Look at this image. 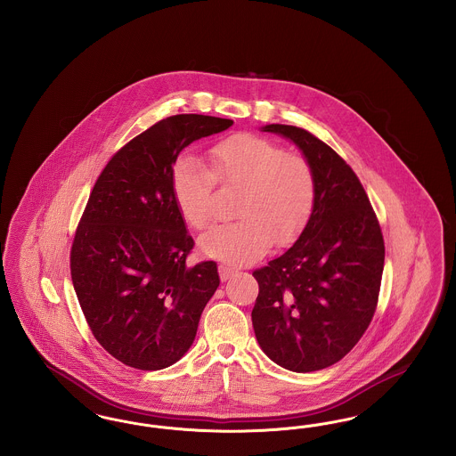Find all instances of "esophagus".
<instances>
[{"label":"esophagus","mask_w":456,"mask_h":456,"mask_svg":"<svg viewBox=\"0 0 456 456\" xmlns=\"http://www.w3.org/2000/svg\"><path fill=\"white\" fill-rule=\"evenodd\" d=\"M218 273H220V279L225 282V281H229L234 273H238V270H236L232 265H220V266H218Z\"/></svg>","instance_id":"esophagus-1"}]
</instances>
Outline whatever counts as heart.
<instances>
[{
    "label": "heart",
    "mask_w": 456,
    "mask_h": 456,
    "mask_svg": "<svg viewBox=\"0 0 456 456\" xmlns=\"http://www.w3.org/2000/svg\"><path fill=\"white\" fill-rule=\"evenodd\" d=\"M216 183L240 190L238 220L205 232L201 249L216 258L246 263L275 240L283 246L304 231L316 205V175L303 155L285 152L275 142L238 134L208 152V167L190 153L175 159L171 191L183 220L196 231L214 218Z\"/></svg>",
    "instance_id": "b5f03b06"
}]
</instances>
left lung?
Instances as JSON below:
<instances>
[{
	"label": "left lung",
	"instance_id": "1",
	"mask_svg": "<svg viewBox=\"0 0 456 456\" xmlns=\"http://www.w3.org/2000/svg\"><path fill=\"white\" fill-rule=\"evenodd\" d=\"M290 138L316 175V205L282 256L256 268L251 313L256 340L294 372L328 368L361 340L374 316L385 240L368 193L347 162L313 133L268 125Z\"/></svg>",
	"mask_w": 456,
	"mask_h": 456
}]
</instances>
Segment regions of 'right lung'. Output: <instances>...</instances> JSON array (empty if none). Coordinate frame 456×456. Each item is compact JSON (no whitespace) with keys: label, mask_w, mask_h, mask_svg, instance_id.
Masks as SVG:
<instances>
[{"label":"right lung","mask_w":456,"mask_h":456,"mask_svg":"<svg viewBox=\"0 0 456 456\" xmlns=\"http://www.w3.org/2000/svg\"><path fill=\"white\" fill-rule=\"evenodd\" d=\"M232 119L175 114L140 133L99 174L69 251L71 281L95 340L119 362L167 368L191 347L217 290V263H186L195 240L174 203L179 152Z\"/></svg>","instance_id":"right-lung-1"}]
</instances>
